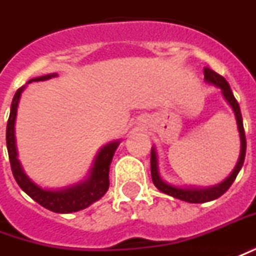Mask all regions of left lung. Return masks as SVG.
Returning a JSON list of instances; mask_svg holds the SVG:
<instances>
[{
    "instance_id": "obj_1",
    "label": "left lung",
    "mask_w": 256,
    "mask_h": 256,
    "mask_svg": "<svg viewBox=\"0 0 256 256\" xmlns=\"http://www.w3.org/2000/svg\"><path fill=\"white\" fill-rule=\"evenodd\" d=\"M204 80L205 83L209 86H215L218 88H220V92L223 98L226 100L228 106L233 110L234 116H236V122H237V128L240 133V156L237 160V165L234 166L233 172L228 174L222 183L215 184V186H209V187H196V186H176V184L168 183L165 178L160 176L159 173V165H158V154L155 146L151 148V178L155 184V187L159 191H162L166 196H170L173 198H178L182 201L191 204H204L214 201L216 198L223 196L228 187L233 184V182L237 178L238 172L242 168L244 159H246V132H244V126H242V116H241L240 105L237 102V100L234 98L233 91L230 88V86L226 82V78L214 72L209 68H204Z\"/></svg>"
}]
</instances>
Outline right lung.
I'll list each match as a JSON object with an SVG mask.
<instances>
[{
	"label": "right lung",
	"mask_w": 256,
	"mask_h": 256,
	"mask_svg": "<svg viewBox=\"0 0 256 256\" xmlns=\"http://www.w3.org/2000/svg\"><path fill=\"white\" fill-rule=\"evenodd\" d=\"M56 76H58V73L44 74L40 78L28 80L26 86L32 82H44V80L56 78ZM26 86H22L15 92V97L10 104V119H8V124H6V148H8L10 168H12V173H14L16 183L19 184V187L30 198H33L36 202H38L41 206L50 209L52 212H56V214H72V212L86 209L87 206H90L91 204L98 201L101 196H105V192L110 188V166L112 158L115 155L116 148L120 144V140L110 141L100 148L84 180L72 184V186H66L64 188L41 187L24 173L22 164L18 158V148H16V114H18L19 101H20L22 92L26 88Z\"/></svg>",
	"instance_id": "obj_1"
}]
</instances>
